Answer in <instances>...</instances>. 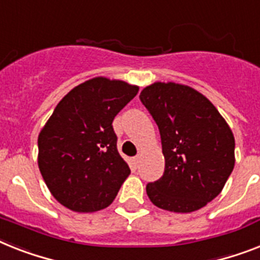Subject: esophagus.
I'll use <instances>...</instances> for the list:
<instances>
[{
    "mask_svg": "<svg viewBox=\"0 0 260 260\" xmlns=\"http://www.w3.org/2000/svg\"><path fill=\"white\" fill-rule=\"evenodd\" d=\"M139 163H140V156L137 155L135 156V157H132V166H134V168H137V167H139Z\"/></svg>",
    "mask_w": 260,
    "mask_h": 260,
    "instance_id": "esophagus-1",
    "label": "esophagus"
}]
</instances>
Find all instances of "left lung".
<instances>
[{
  "mask_svg": "<svg viewBox=\"0 0 260 260\" xmlns=\"http://www.w3.org/2000/svg\"><path fill=\"white\" fill-rule=\"evenodd\" d=\"M140 100L156 121L166 168L147 184L149 200L171 212H193L215 199L235 166V139L206 96L176 82H153Z\"/></svg>",
  "mask_w": 260,
  "mask_h": 260,
  "instance_id": "1",
  "label": "left lung"
}]
</instances>
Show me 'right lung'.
I'll use <instances>...</instances> for the list:
<instances>
[{
    "instance_id": "right-lung-1",
    "label": "right lung",
    "mask_w": 260,
    "mask_h": 260,
    "mask_svg": "<svg viewBox=\"0 0 260 260\" xmlns=\"http://www.w3.org/2000/svg\"><path fill=\"white\" fill-rule=\"evenodd\" d=\"M137 92L121 80L94 77L57 104L39 135V168L58 203L94 212L115 200L131 170L117 151L112 121Z\"/></svg>"
}]
</instances>
